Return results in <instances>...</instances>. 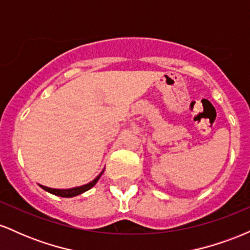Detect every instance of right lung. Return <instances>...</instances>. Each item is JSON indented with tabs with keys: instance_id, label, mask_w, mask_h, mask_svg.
<instances>
[{
	"instance_id": "add662e5",
	"label": "right lung",
	"mask_w": 250,
	"mask_h": 250,
	"mask_svg": "<svg viewBox=\"0 0 250 250\" xmlns=\"http://www.w3.org/2000/svg\"><path fill=\"white\" fill-rule=\"evenodd\" d=\"M103 171H104V169H103L101 173L97 175V176L93 181H90V182L87 183V185L79 186V187L68 188V189H56V188L45 187V186H42V185H39V186L43 189V190L48 191V193H50V194H53V195H56V196L74 197V196H77V195H80V194H83V193H84V191L89 190V189H90V188H93L94 186L96 185L97 181L100 180V177H101V175L103 174Z\"/></svg>"
}]
</instances>
